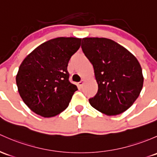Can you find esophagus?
Returning <instances> with one entry per match:
<instances>
[{
    "mask_svg": "<svg viewBox=\"0 0 157 157\" xmlns=\"http://www.w3.org/2000/svg\"><path fill=\"white\" fill-rule=\"evenodd\" d=\"M83 83H84V80H81V81L79 82V83H77V85H78V86L80 87V88H81V87L83 86Z\"/></svg>",
    "mask_w": 157,
    "mask_h": 157,
    "instance_id": "esophagus-1",
    "label": "esophagus"
}]
</instances>
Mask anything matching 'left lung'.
<instances>
[{"label":"left lung","mask_w":157,"mask_h":157,"mask_svg":"<svg viewBox=\"0 0 157 157\" xmlns=\"http://www.w3.org/2000/svg\"><path fill=\"white\" fill-rule=\"evenodd\" d=\"M81 47L93 66L98 83L96 95L89 99L91 106L108 116L126 111L143 87L138 59L123 46L105 37H85Z\"/></svg>","instance_id":"obj_1"}]
</instances>
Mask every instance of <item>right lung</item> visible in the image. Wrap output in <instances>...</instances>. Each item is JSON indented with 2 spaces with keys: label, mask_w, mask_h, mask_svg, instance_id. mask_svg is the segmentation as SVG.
Wrapping results in <instances>:
<instances>
[{
  "label": "right lung",
  "mask_w": 157,
  "mask_h": 157,
  "mask_svg": "<svg viewBox=\"0 0 157 157\" xmlns=\"http://www.w3.org/2000/svg\"><path fill=\"white\" fill-rule=\"evenodd\" d=\"M81 38L57 37L34 49L19 66L16 80L26 105L37 114L52 117L67 108L77 86L70 83L67 67Z\"/></svg>",
  "instance_id": "right-lung-1"
}]
</instances>
